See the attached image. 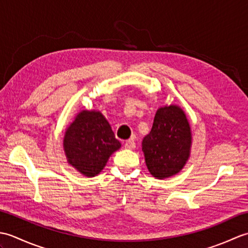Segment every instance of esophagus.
I'll list each match as a JSON object with an SVG mask.
<instances>
[{"instance_id": "esophagus-1", "label": "esophagus", "mask_w": 248, "mask_h": 248, "mask_svg": "<svg viewBox=\"0 0 248 248\" xmlns=\"http://www.w3.org/2000/svg\"><path fill=\"white\" fill-rule=\"evenodd\" d=\"M135 146H136V144H135V141L133 140H129L124 143V147L127 149H134Z\"/></svg>"}]
</instances>
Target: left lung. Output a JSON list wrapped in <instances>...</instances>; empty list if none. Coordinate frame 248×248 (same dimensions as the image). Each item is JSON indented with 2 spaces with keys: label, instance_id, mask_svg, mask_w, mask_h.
Returning <instances> with one entry per match:
<instances>
[{
  "label": "left lung",
  "instance_id": "8db88e82",
  "mask_svg": "<svg viewBox=\"0 0 248 248\" xmlns=\"http://www.w3.org/2000/svg\"><path fill=\"white\" fill-rule=\"evenodd\" d=\"M191 144V128L183 110L176 105L157 109L150 133L143 140L151 175L164 179L178 173L188 159Z\"/></svg>",
  "mask_w": 248,
  "mask_h": 248
}]
</instances>
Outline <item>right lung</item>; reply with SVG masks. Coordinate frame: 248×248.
<instances>
[{"instance_id": "1", "label": "right lung", "mask_w": 248, "mask_h": 248, "mask_svg": "<svg viewBox=\"0 0 248 248\" xmlns=\"http://www.w3.org/2000/svg\"><path fill=\"white\" fill-rule=\"evenodd\" d=\"M120 148L108 120L100 112L83 110L67 129L64 149L67 160L86 177L103 170L109 155Z\"/></svg>"}]
</instances>
